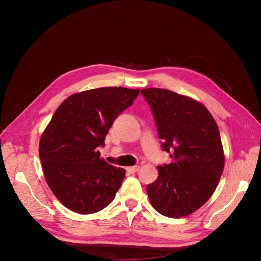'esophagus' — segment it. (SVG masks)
I'll use <instances>...</instances> for the list:
<instances>
[{"label": "esophagus", "mask_w": 261, "mask_h": 261, "mask_svg": "<svg viewBox=\"0 0 261 261\" xmlns=\"http://www.w3.org/2000/svg\"><path fill=\"white\" fill-rule=\"evenodd\" d=\"M139 168H140V167H138V165H136V167H129V168H127L126 170H127V172L130 173V174H134V173H136V172L139 170Z\"/></svg>", "instance_id": "34e87169"}]
</instances>
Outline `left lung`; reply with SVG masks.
<instances>
[{
	"label": "left lung",
	"mask_w": 261,
	"mask_h": 261,
	"mask_svg": "<svg viewBox=\"0 0 261 261\" xmlns=\"http://www.w3.org/2000/svg\"><path fill=\"white\" fill-rule=\"evenodd\" d=\"M151 109L161 148L171 163L158 165L159 175L147 185L152 207L161 215H191L212 196L224 168L218 125L199 102L167 89L141 90Z\"/></svg>",
	"instance_id": "8db88e82"
}]
</instances>
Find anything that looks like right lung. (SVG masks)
I'll list each match as a JSON object with an SVG mask.
<instances>
[{
	"label": "right lung",
	"instance_id": "right-lung-1",
	"mask_svg": "<svg viewBox=\"0 0 261 261\" xmlns=\"http://www.w3.org/2000/svg\"><path fill=\"white\" fill-rule=\"evenodd\" d=\"M139 89L106 87L72 94L43 132L39 155L46 183L69 210L90 215L109 206L126 171L100 158L98 147Z\"/></svg>",
	"mask_w": 261,
	"mask_h": 261
}]
</instances>
